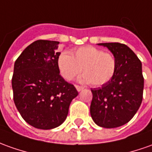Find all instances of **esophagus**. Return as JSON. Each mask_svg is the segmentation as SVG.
<instances>
[{
  "label": "esophagus",
  "mask_w": 152,
  "mask_h": 152,
  "mask_svg": "<svg viewBox=\"0 0 152 152\" xmlns=\"http://www.w3.org/2000/svg\"><path fill=\"white\" fill-rule=\"evenodd\" d=\"M75 88H76V89L78 90V92H80V91H82L83 89V87L79 86V85H75Z\"/></svg>",
  "instance_id": "1"
}]
</instances>
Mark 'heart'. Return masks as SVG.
<instances>
[{
    "label": "heart",
    "instance_id": "b5f03b06",
    "mask_svg": "<svg viewBox=\"0 0 152 152\" xmlns=\"http://www.w3.org/2000/svg\"><path fill=\"white\" fill-rule=\"evenodd\" d=\"M58 73L71 81L83 71L82 80L95 87L106 84L116 74L118 63L113 54L94 46H83L61 53L57 58Z\"/></svg>",
    "mask_w": 152,
    "mask_h": 152
}]
</instances>
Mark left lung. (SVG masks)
<instances>
[{
    "instance_id": "1",
    "label": "left lung",
    "mask_w": 152,
    "mask_h": 152,
    "mask_svg": "<svg viewBox=\"0 0 152 152\" xmlns=\"http://www.w3.org/2000/svg\"><path fill=\"white\" fill-rule=\"evenodd\" d=\"M98 45L107 47L113 54L118 68L109 82L91 89L90 114L98 126L115 128L129 122L141 106L144 88L142 63L124 44Z\"/></svg>"
}]
</instances>
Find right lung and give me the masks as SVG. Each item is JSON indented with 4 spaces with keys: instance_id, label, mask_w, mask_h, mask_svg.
<instances>
[{
    "instance_id": "right-lung-1",
    "label": "right lung",
    "mask_w": 152,
    "mask_h": 152,
    "mask_svg": "<svg viewBox=\"0 0 152 152\" xmlns=\"http://www.w3.org/2000/svg\"><path fill=\"white\" fill-rule=\"evenodd\" d=\"M58 44L36 40L15 62L11 80L15 104L23 119L39 129L49 130L61 125L72 100L78 94L58 73Z\"/></svg>"
}]
</instances>
